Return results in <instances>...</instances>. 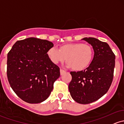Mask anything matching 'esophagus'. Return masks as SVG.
Here are the masks:
<instances>
[{
    "label": "esophagus",
    "mask_w": 124,
    "mask_h": 124,
    "mask_svg": "<svg viewBox=\"0 0 124 124\" xmlns=\"http://www.w3.org/2000/svg\"><path fill=\"white\" fill-rule=\"evenodd\" d=\"M60 73H61V75H63V73H65V71L64 70H63V69H60Z\"/></svg>",
    "instance_id": "1"
}]
</instances>
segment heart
Masks as SVG:
<instances>
[{
  "label": "heart",
  "instance_id": "b5f03b06",
  "mask_svg": "<svg viewBox=\"0 0 124 124\" xmlns=\"http://www.w3.org/2000/svg\"><path fill=\"white\" fill-rule=\"evenodd\" d=\"M47 56L54 64L66 60L65 66L75 70H81L90 64L93 58V49L88 44L81 43H69L62 46L60 49L51 47L47 51Z\"/></svg>",
  "mask_w": 124,
  "mask_h": 124
}]
</instances>
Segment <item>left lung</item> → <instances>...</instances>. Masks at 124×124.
Segmentation results:
<instances>
[{"instance_id":"left-lung-1","label":"left lung","mask_w":124,"mask_h":124,"mask_svg":"<svg viewBox=\"0 0 124 124\" xmlns=\"http://www.w3.org/2000/svg\"><path fill=\"white\" fill-rule=\"evenodd\" d=\"M92 46L94 55L84 70L70 72L72 81L69 91L78 103L88 104L96 101L108 92L112 84L115 56L106 42L94 38H84Z\"/></svg>"}]
</instances>
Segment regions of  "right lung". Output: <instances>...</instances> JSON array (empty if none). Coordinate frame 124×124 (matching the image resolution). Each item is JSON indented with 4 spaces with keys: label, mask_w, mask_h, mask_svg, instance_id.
<instances>
[{
    "label": "right lung",
    "mask_w": 124,
    "mask_h": 124,
    "mask_svg": "<svg viewBox=\"0 0 124 124\" xmlns=\"http://www.w3.org/2000/svg\"><path fill=\"white\" fill-rule=\"evenodd\" d=\"M52 42L36 38L18 40L8 54L7 76L12 89L30 104L45 101L60 77L59 68L47 56Z\"/></svg>",
    "instance_id": "right-lung-1"
}]
</instances>
